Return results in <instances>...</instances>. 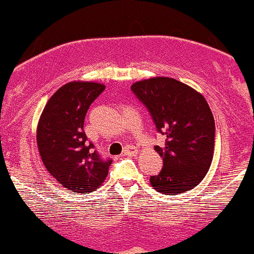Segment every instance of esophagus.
I'll return each mask as SVG.
<instances>
[{
	"mask_svg": "<svg viewBox=\"0 0 254 254\" xmlns=\"http://www.w3.org/2000/svg\"><path fill=\"white\" fill-rule=\"evenodd\" d=\"M136 154H137V149L134 146H127L124 149V151H123V155H125V156H135Z\"/></svg>",
	"mask_w": 254,
	"mask_h": 254,
	"instance_id": "obj_1",
	"label": "esophagus"
}]
</instances>
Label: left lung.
<instances>
[{
    "label": "left lung",
    "instance_id": "obj_1",
    "mask_svg": "<svg viewBox=\"0 0 254 254\" xmlns=\"http://www.w3.org/2000/svg\"><path fill=\"white\" fill-rule=\"evenodd\" d=\"M131 90L165 136V144L155 146L164 166L150 177L151 186L164 195L197 186L210 169L215 150V119L205 98L167 77L140 80Z\"/></svg>",
    "mask_w": 254,
    "mask_h": 254
}]
</instances>
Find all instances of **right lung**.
<instances>
[{"label":"right lung","mask_w":254,"mask_h":254,"mask_svg":"<svg viewBox=\"0 0 254 254\" xmlns=\"http://www.w3.org/2000/svg\"><path fill=\"white\" fill-rule=\"evenodd\" d=\"M105 85L70 82L59 88L44 107L37 127L39 155L49 174L72 192L87 193L104 182L112 160L100 157L84 132L90 104Z\"/></svg>","instance_id":"obj_1"}]
</instances>
